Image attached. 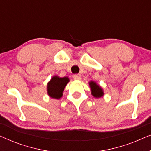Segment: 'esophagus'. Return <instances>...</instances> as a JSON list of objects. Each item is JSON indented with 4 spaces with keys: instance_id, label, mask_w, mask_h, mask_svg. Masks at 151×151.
Segmentation results:
<instances>
[{
    "instance_id": "1",
    "label": "esophagus",
    "mask_w": 151,
    "mask_h": 151,
    "mask_svg": "<svg viewBox=\"0 0 151 151\" xmlns=\"http://www.w3.org/2000/svg\"><path fill=\"white\" fill-rule=\"evenodd\" d=\"M73 78L74 80H79L81 79V76H80V74H75V75H73Z\"/></svg>"
}]
</instances>
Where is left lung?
<instances>
[{"label": "left lung", "instance_id": "1", "mask_svg": "<svg viewBox=\"0 0 151 151\" xmlns=\"http://www.w3.org/2000/svg\"><path fill=\"white\" fill-rule=\"evenodd\" d=\"M89 86L91 87V94L95 98H98L103 96L104 92H103L102 88L98 84H97L96 82L93 81L89 82Z\"/></svg>", "mask_w": 151, "mask_h": 151}]
</instances>
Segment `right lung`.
Segmentation results:
<instances>
[{"mask_svg":"<svg viewBox=\"0 0 151 151\" xmlns=\"http://www.w3.org/2000/svg\"><path fill=\"white\" fill-rule=\"evenodd\" d=\"M69 82L68 77L60 78L54 76L47 84V93L51 98L60 99L63 96V91Z\"/></svg>","mask_w":151,"mask_h":151,"instance_id":"1","label":"right lung"}]
</instances>
